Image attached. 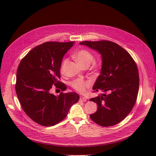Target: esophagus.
Here are the masks:
<instances>
[{
    "instance_id": "34e87169",
    "label": "esophagus",
    "mask_w": 156,
    "mask_h": 156,
    "mask_svg": "<svg viewBox=\"0 0 156 156\" xmlns=\"http://www.w3.org/2000/svg\"><path fill=\"white\" fill-rule=\"evenodd\" d=\"M79 101L80 102H85V101H87V99L84 97H81L79 98Z\"/></svg>"
}]
</instances>
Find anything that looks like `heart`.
<instances>
[{"label":"heart","instance_id":"1","mask_svg":"<svg viewBox=\"0 0 156 156\" xmlns=\"http://www.w3.org/2000/svg\"><path fill=\"white\" fill-rule=\"evenodd\" d=\"M75 57L77 62L83 68L89 66L90 64L93 62L94 59L93 55L87 49H81L77 51L75 54ZM68 60V58H65L62 61V64H61L60 70L62 72L64 70L66 64H67ZM91 84L92 83L90 81H87V80L81 79H75L71 83V86H72L75 90L81 94L85 93L87 91V89L90 87Z\"/></svg>","mask_w":156,"mask_h":156}]
</instances>
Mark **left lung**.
I'll return each mask as SVG.
<instances>
[{
    "instance_id": "1",
    "label": "left lung",
    "mask_w": 156,
    "mask_h": 156,
    "mask_svg": "<svg viewBox=\"0 0 156 156\" xmlns=\"http://www.w3.org/2000/svg\"><path fill=\"white\" fill-rule=\"evenodd\" d=\"M79 44L98 51L102 58L101 73L93 90L104 94L90 100L98 105L97 111L90 117L103 127L119 124L131 112L137 98L139 77L135 60L128 52L111 41H84Z\"/></svg>"
}]
</instances>
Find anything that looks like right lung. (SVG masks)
<instances>
[{
    "mask_svg": "<svg viewBox=\"0 0 156 156\" xmlns=\"http://www.w3.org/2000/svg\"><path fill=\"white\" fill-rule=\"evenodd\" d=\"M73 41H48L36 46L21 60L17 70L16 91L21 107L30 119L43 126H52L66 117L78 102L76 92L50 93L54 84L64 91L60 83V66Z\"/></svg>",
    "mask_w": 156,
    "mask_h": 156,
    "instance_id": "add662e5",
    "label": "right lung"
}]
</instances>
